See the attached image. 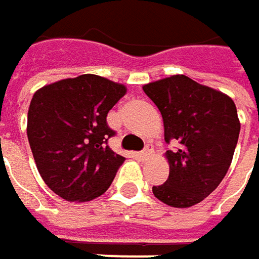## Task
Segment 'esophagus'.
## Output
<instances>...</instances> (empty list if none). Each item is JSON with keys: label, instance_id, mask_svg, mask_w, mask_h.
I'll list each match as a JSON object with an SVG mask.
<instances>
[{"label": "esophagus", "instance_id": "esophagus-1", "mask_svg": "<svg viewBox=\"0 0 259 259\" xmlns=\"http://www.w3.org/2000/svg\"><path fill=\"white\" fill-rule=\"evenodd\" d=\"M152 150H153V149H152V146L147 143V144H146V147L140 152V156L143 157V159H146V157H149L150 155H152Z\"/></svg>", "mask_w": 259, "mask_h": 259}]
</instances>
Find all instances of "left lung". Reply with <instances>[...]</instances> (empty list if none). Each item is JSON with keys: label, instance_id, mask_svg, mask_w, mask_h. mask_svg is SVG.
<instances>
[{"label": "left lung", "instance_id": "8db88e82", "mask_svg": "<svg viewBox=\"0 0 259 259\" xmlns=\"http://www.w3.org/2000/svg\"><path fill=\"white\" fill-rule=\"evenodd\" d=\"M162 115L169 176L153 186V194L174 208L202 202L220 186L230 168L240 122L229 96L174 75L143 87Z\"/></svg>", "mask_w": 259, "mask_h": 259}]
</instances>
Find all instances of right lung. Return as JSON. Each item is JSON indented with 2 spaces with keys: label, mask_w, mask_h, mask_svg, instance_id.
I'll list each match as a JSON object with an SVG mask.
<instances>
[{
  "label": "right lung",
  "mask_w": 259,
  "mask_h": 259,
  "mask_svg": "<svg viewBox=\"0 0 259 259\" xmlns=\"http://www.w3.org/2000/svg\"><path fill=\"white\" fill-rule=\"evenodd\" d=\"M126 88L97 75H81L38 90L29 106L28 140L46 184L69 202L102 196L125 157L107 141L116 133L109 110Z\"/></svg>",
  "instance_id": "right-lung-1"
}]
</instances>
